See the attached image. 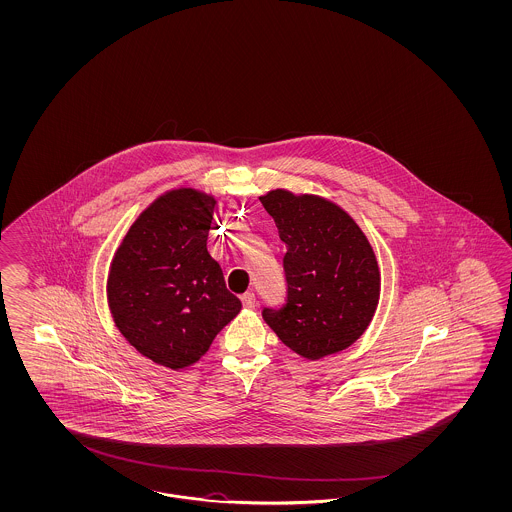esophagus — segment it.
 Returning a JSON list of instances; mask_svg holds the SVG:
<instances>
[{
  "instance_id": "obj_1",
  "label": "esophagus",
  "mask_w": 512,
  "mask_h": 512,
  "mask_svg": "<svg viewBox=\"0 0 512 512\" xmlns=\"http://www.w3.org/2000/svg\"><path fill=\"white\" fill-rule=\"evenodd\" d=\"M242 304H244V308L253 310L257 306V298H255L253 293H246V295H242Z\"/></svg>"
}]
</instances>
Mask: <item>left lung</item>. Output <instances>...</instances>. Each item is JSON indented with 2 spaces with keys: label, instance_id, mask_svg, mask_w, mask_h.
<instances>
[{
  "label": "left lung",
  "instance_id": "1",
  "mask_svg": "<svg viewBox=\"0 0 512 512\" xmlns=\"http://www.w3.org/2000/svg\"><path fill=\"white\" fill-rule=\"evenodd\" d=\"M285 242L287 298L263 319L300 357L347 349L372 321L379 268L372 246L340 206L321 197L276 189L261 197Z\"/></svg>",
  "mask_w": 512,
  "mask_h": 512
}]
</instances>
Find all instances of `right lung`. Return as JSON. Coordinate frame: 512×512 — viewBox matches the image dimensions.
<instances>
[{"mask_svg": "<svg viewBox=\"0 0 512 512\" xmlns=\"http://www.w3.org/2000/svg\"><path fill=\"white\" fill-rule=\"evenodd\" d=\"M214 204L195 189L159 197L110 266L114 323L139 353L172 370L197 362L242 308L206 249Z\"/></svg>", "mask_w": 512, "mask_h": 512, "instance_id": "right-lung-1", "label": "right lung"}]
</instances>
